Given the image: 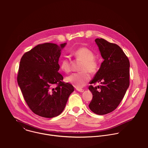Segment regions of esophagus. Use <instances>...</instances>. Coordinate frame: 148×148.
Here are the masks:
<instances>
[{
  "mask_svg": "<svg viewBox=\"0 0 148 148\" xmlns=\"http://www.w3.org/2000/svg\"><path fill=\"white\" fill-rule=\"evenodd\" d=\"M76 90L79 91V92H82L84 91V90L83 89H81V88H76Z\"/></svg>",
  "mask_w": 148,
  "mask_h": 148,
  "instance_id": "34e87169",
  "label": "esophagus"
}]
</instances>
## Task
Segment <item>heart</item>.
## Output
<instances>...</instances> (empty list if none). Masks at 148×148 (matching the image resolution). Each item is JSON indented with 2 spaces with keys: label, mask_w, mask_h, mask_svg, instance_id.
<instances>
[{
  "label": "heart",
  "mask_w": 148,
  "mask_h": 148,
  "mask_svg": "<svg viewBox=\"0 0 148 148\" xmlns=\"http://www.w3.org/2000/svg\"><path fill=\"white\" fill-rule=\"evenodd\" d=\"M72 55L77 61H81L79 66L81 72L74 73L66 77L68 82L71 83L77 88L84 87L90 81V75L88 71L92 74H95L98 69V64L95 59L94 53L86 47H81L72 52ZM60 67L66 73H69L71 70V61L67 58H64L60 61Z\"/></svg>",
  "instance_id": "1"
}]
</instances>
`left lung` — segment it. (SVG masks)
Here are the masks:
<instances>
[{
    "label": "left lung",
    "mask_w": 148,
    "mask_h": 148,
    "mask_svg": "<svg viewBox=\"0 0 148 148\" xmlns=\"http://www.w3.org/2000/svg\"><path fill=\"white\" fill-rule=\"evenodd\" d=\"M104 59L90 84L100 82V86H90L92 99L90 109L98 115L114 111L123 99L130 86V61L121 48L103 38L95 40Z\"/></svg>",
    "instance_id": "1"
}]
</instances>
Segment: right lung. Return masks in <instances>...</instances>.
Segmentation results:
<instances>
[{"label": "right lung", "instance_id": "right-lung-1", "mask_svg": "<svg viewBox=\"0 0 148 148\" xmlns=\"http://www.w3.org/2000/svg\"><path fill=\"white\" fill-rule=\"evenodd\" d=\"M60 47L54 43L40 44L21 58L17 80L29 108L36 115L53 118L64 110L70 95L71 84L63 81L58 73Z\"/></svg>", "mask_w": 148, "mask_h": 148}]
</instances>
